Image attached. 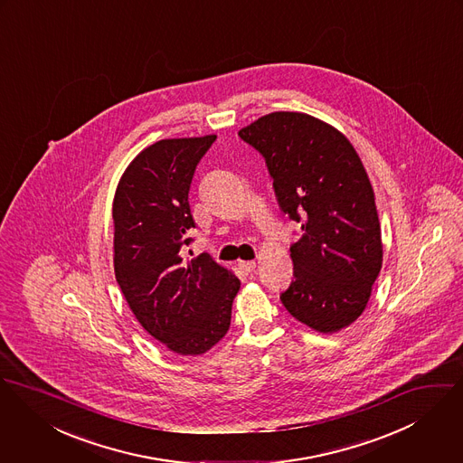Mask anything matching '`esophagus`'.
<instances>
[{
    "label": "esophagus",
    "mask_w": 463,
    "mask_h": 463,
    "mask_svg": "<svg viewBox=\"0 0 463 463\" xmlns=\"http://www.w3.org/2000/svg\"><path fill=\"white\" fill-rule=\"evenodd\" d=\"M238 266L241 268V271L250 273V271H254V269H256V260H240V264H238Z\"/></svg>",
    "instance_id": "esophagus-1"
}]
</instances>
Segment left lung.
<instances>
[{"mask_svg":"<svg viewBox=\"0 0 463 463\" xmlns=\"http://www.w3.org/2000/svg\"><path fill=\"white\" fill-rule=\"evenodd\" d=\"M238 135L264 156L280 209L302 223L284 307L321 334L350 326L383 260L374 192L355 147L334 126L300 111L268 113Z\"/></svg>","mask_w":463,"mask_h":463,"instance_id":"left-lung-1","label":"left lung"}]
</instances>
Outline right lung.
Masks as SVG:
<instances>
[{
	"instance_id": "1",
	"label": "right lung",
	"mask_w": 463,
	"mask_h": 463,
	"mask_svg": "<svg viewBox=\"0 0 463 463\" xmlns=\"http://www.w3.org/2000/svg\"><path fill=\"white\" fill-rule=\"evenodd\" d=\"M216 135L166 138L124 170L113 197V268L138 323L166 350L195 357L229 330L240 279L209 254L181 256L195 227L188 192Z\"/></svg>"
}]
</instances>
